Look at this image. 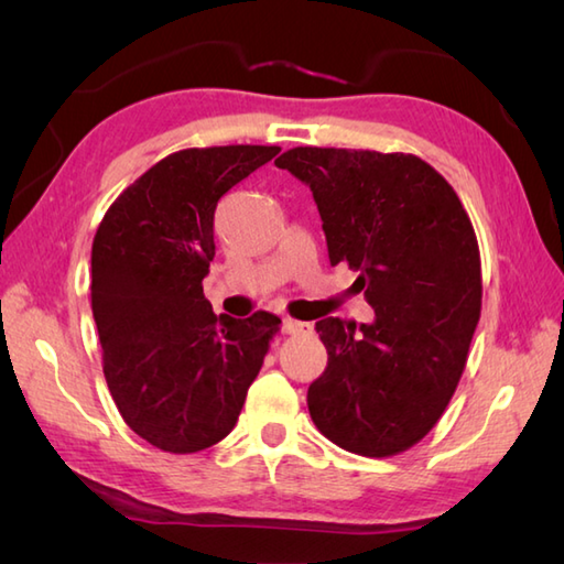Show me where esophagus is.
I'll use <instances>...</instances> for the list:
<instances>
[{
	"label": "esophagus",
	"mask_w": 564,
	"mask_h": 564,
	"mask_svg": "<svg viewBox=\"0 0 564 564\" xmlns=\"http://www.w3.org/2000/svg\"><path fill=\"white\" fill-rule=\"evenodd\" d=\"M307 329H310L307 322H297V319H291V317H285L283 325H281L283 334H301V332H307Z\"/></svg>",
	"instance_id": "1"
}]
</instances>
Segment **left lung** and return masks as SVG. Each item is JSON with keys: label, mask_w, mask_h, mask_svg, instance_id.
Segmentation results:
<instances>
[{"label": "left lung", "mask_w": 564, "mask_h": 564, "mask_svg": "<svg viewBox=\"0 0 564 564\" xmlns=\"http://www.w3.org/2000/svg\"><path fill=\"white\" fill-rule=\"evenodd\" d=\"M313 191L329 263L358 273L376 319H319L327 368L307 390L315 426L339 448L386 458L446 410L480 319L473 223L453 186L414 154L293 148L275 160Z\"/></svg>", "instance_id": "obj_1"}]
</instances>
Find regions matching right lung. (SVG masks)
Here are the masks:
<instances>
[{"mask_svg": "<svg viewBox=\"0 0 564 564\" xmlns=\"http://www.w3.org/2000/svg\"><path fill=\"white\" fill-rule=\"evenodd\" d=\"M281 148H191L130 184L91 245V313L126 424L166 453H196L237 424L281 319L215 315L203 279L218 200Z\"/></svg>", "mask_w": 564, "mask_h": 564, "instance_id": "1", "label": "right lung"}]
</instances>
